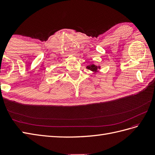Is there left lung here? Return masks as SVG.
Returning <instances> with one entry per match:
<instances>
[{
	"mask_svg": "<svg viewBox=\"0 0 155 155\" xmlns=\"http://www.w3.org/2000/svg\"><path fill=\"white\" fill-rule=\"evenodd\" d=\"M86 69L92 71L94 73H96V72H97V69H100V66H97V65H95L94 64H92V65H90L87 66Z\"/></svg>",
	"mask_w": 155,
	"mask_h": 155,
	"instance_id": "left-lung-1",
	"label": "left lung"
}]
</instances>
